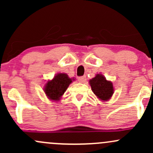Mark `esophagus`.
Wrapping results in <instances>:
<instances>
[{"label": "esophagus", "instance_id": "esophagus-1", "mask_svg": "<svg viewBox=\"0 0 153 153\" xmlns=\"http://www.w3.org/2000/svg\"><path fill=\"white\" fill-rule=\"evenodd\" d=\"M85 80H86V76H85L78 77V81L79 82H85Z\"/></svg>", "mask_w": 153, "mask_h": 153}]
</instances>
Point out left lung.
Listing matches in <instances>:
<instances>
[{
	"mask_svg": "<svg viewBox=\"0 0 153 153\" xmlns=\"http://www.w3.org/2000/svg\"><path fill=\"white\" fill-rule=\"evenodd\" d=\"M89 83L93 93L101 101H107L114 93L112 82L106 80L101 74H98L94 78L90 79Z\"/></svg>",
	"mask_w": 153,
	"mask_h": 153,
	"instance_id": "8db88e82",
	"label": "left lung"
}]
</instances>
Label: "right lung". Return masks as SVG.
<instances>
[{
	"mask_svg": "<svg viewBox=\"0 0 153 153\" xmlns=\"http://www.w3.org/2000/svg\"><path fill=\"white\" fill-rule=\"evenodd\" d=\"M74 80V78H69L66 74H57L52 80H49L46 83L44 89V93L49 99L58 101L70 84Z\"/></svg>",
	"mask_w": 153,
	"mask_h": 153,
	"instance_id": "right-lung-1",
	"label": "right lung"
}]
</instances>
